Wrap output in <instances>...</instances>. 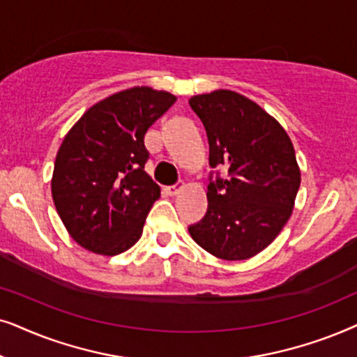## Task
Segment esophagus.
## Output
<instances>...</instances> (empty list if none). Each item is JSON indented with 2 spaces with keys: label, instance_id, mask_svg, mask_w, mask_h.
I'll use <instances>...</instances> for the list:
<instances>
[{
  "label": "esophagus",
  "instance_id": "34e87169",
  "mask_svg": "<svg viewBox=\"0 0 357 357\" xmlns=\"http://www.w3.org/2000/svg\"><path fill=\"white\" fill-rule=\"evenodd\" d=\"M183 188H184V184L183 183H178V184H174V186L166 188V191H168L169 196H176V194H179V191H181Z\"/></svg>",
  "mask_w": 357,
  "mask_h": 357
}]
</instances>
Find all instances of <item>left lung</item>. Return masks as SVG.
<instances>
[{
    "instance_id": "1",
    "label": "left lung",
    "mask_w": 357,
    "mask_h": 357,
    "mask_svg": "<svg viewBox=\"0 0 357 357\" xmlns=\"http://www.w3.org/2000/svg\"><path fill=\"white\" fill-rule=\"evenodd\" d=\"M206 127L208 163L228 178L208 184V208L189 227L196 243L220 259L261 253L292 215L301 188L296 150L284 127L243 94L215 89L189 99Z\"/></svg>"
}]
</instances>
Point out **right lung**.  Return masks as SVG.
<instances>
[{
	"mask_svg": "<svg viewBox=\"0 0 357 357\" xmlns=\"http://www.w3.org/2000/svg\"><path fill=\"white\" fill-rule=\"evenodd\" d=\"M176 101L150 86L114 93L88 109L61 142L52 199L68 235L82 248L116 256L144 231L160 186L145 173L144 139Z\"/></svg>",
	"mask_w": 357,
	"mask_h": 357,
	"instance_id": "right-lung-1",
	"label": "right lung"
}]
</instances>
